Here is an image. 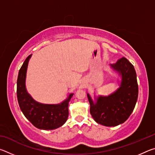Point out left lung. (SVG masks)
<instances>
[{"mask_svg":"<svg viewBox=\"0 0 155 155\" xmlns=\"http://www.w3.org/2000/svg\"><path fill=\"white\" fill-rule=\"evenodd\" d=\"M111 67L122 74L118 90L109 96H99L96 103L87 94L91 116L97 123L106 127L124 123L132 114L138 97L137 75L133 64L123 57Z\"/></svg>","mask_w":155,"mask_h":155,"instance_id":"1","label":"left lung"}]
</instances>
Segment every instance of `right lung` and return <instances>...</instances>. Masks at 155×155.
I'll return each instance as SVG.
<instances>
[{
  "mask_svg": "<svg viewBox=\"0 0 155 155\" xmlns=\"http://www.w3.org/2000/svg\"><path fill=\"white\" fill-rule=\"evenodd\" d=\"M31 56L27 57L20 68L17 79V98L20 108L25 116L36 128L43 130L56 129L66 122L68 117V103L73 96L59 104L39 103L31 98L25 87L26 73L28 61Z\"/></svg>",
  "mask_w": 155,
  "mask_h": 155,
  "instance_id": "add662e5",
  "label": "right lung"
}]
</instances>
